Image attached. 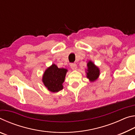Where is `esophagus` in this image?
I'll list each match as a JSON object with an SVG mask.
<instances>
[{
  "instance_id": "34e87169",
  "label": "esophagus",
  "mask_w": 135,
  "mask_h": 135,
  "mask_svg": "<svg viewBox=\"0 0 135 135\" xmlns=\"http://www.w3.org/2000/svg\"><path fill=\"white\" fill-rule=\"evenodd\" d=\"M70 67L72 70H75L77 69V66L76 65V64H70Z\"/></svg>"
}]
</instances>
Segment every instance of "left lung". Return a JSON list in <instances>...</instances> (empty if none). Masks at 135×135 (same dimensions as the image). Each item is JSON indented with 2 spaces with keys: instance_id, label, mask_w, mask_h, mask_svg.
<instances>
[{
  "instance_id": "left-lung-1",
  "label": "left lung",
  "mask_w": 135,
  "mask_h": 135,
  "mask_svg": "<svg viewBox=\"0 0 135 135\" xmlns=\"http://www.w3.org/2000/svg\"><path fill=\"white\" fill-rule=\"evenodd\" d=\"M86 77L90 82H94L98 79L100 75L99 68L92 61L89 60L87 63Z\"/></svg>"
}]
</instances>
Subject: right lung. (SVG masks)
Returning a JSON list of instances; mask_svg holds the SVG:
<instances>
[{
    "instance_id": "add662e5",
    "label": "right lung",
    "mask_w": 135,
    "mask_h": 135,
    "mask_svg": "<svg viewBox=\"0 0 135 135\" xmlns=\"http://www.w3.org/2000/svg\"><path fill=\"white\" fill-rule=\"evenodd\" d=\"M68 70L65 68H59L52 64L46 68L43 73L42 82L50 92L56 93L63 89L62 84L65 80Z\"/></svg>"
}]
</instances>
